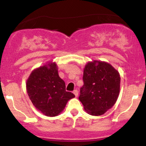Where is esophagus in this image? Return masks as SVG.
I'll list each match as a JSON object with an SVG mask.
<instances>
[{
  "instance_id": "esophagus-1",
  "label": "esophagus",
  "mask_w": 146,
  "mask_h": 146,
  "mask_svg": "<svg viewBox=\"0 0 146 146\" xmlns=\"http://www.w3.org/2000/svg\"><path fill=\"white\" fill-rule=\"evenodd\" d=\"M73 93H74V95H75V97H78V90H77V89H75V90H73Z\"/></svg>"
}]
</instances>
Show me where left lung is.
<instances>
[{
	"instance_id": "1",
	"label": "left lung",
	"mask_w": 146,
	"mask_h": 146,
	"mask_svg": "<svg viewBox=\"0 0 146 146\" xmlns=\"http://www.w3.org/2000/svg\"><path fill=\"white\" fill-rule=\"evenodd\" d=\"M84 85L79 100L88 114L104 115L113 106L120 90V75L110 64L89 62L84 69Z\"/></svg>"
}]
</instances>
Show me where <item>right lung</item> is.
<instances>
[{
    "mask_svg": "<svg viewBox=\"0 0 146 146\" xmlns=\"http://www.w3.org/2000/svg\"><path fill=\"white\" fill-rule=\"evenodd\" d=\"M27 91L37 110L48 117H55L64 109L75 95L66 90L65 82L58 75L56 62L33 70L26 84Z\"/></svg>",
    "mask_w": 146,
    "mask_h": 146,
    "instance_id": "add662e5",
    "label": "right lung"
}]
</instances>
